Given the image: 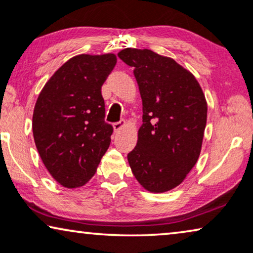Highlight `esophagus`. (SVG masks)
<instances>
[{"label":"esophagus","mask_w":253,"mask_h":253,"mask_svg":"<svg viewBox=\"0 0 253 253\" xmlns=\"http://www.w3.org/2000/svg\"><path fill=\"white\" fill-rule=\"evenodd\" d=\"M126 126V121H120V122H116V123H114L113 124V126H114V131H120L121 129H122V127Z\"/></svg>","instance_id":"1"}]
</instances>
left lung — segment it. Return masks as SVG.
<instances>
[{
  "mask_svg": "<svg viewBox=\"0 0 253 253\" xmlns=\"http://www.w3.org/2000/svg\"><path fill=\"white\" fill-rule=\"evenodd\" d=\"M119 57L133 67L143 100V124L127 154L137 181L151 192L181 184L198 160L207 105L199 83L170 57L126 48Z\"/></svg>",
  "mask_w": 253,
  "mask_h": 253,
  "instance_id": "left-lung-1",
  "label": "left lung"
}]
</instances>
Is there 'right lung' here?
I'll use <instances>...</instances> for the list:
<instances>
[{"label": "right lung", "mask_w": 253, "mask_h": 253, "mask_svg": "<svg viewBox=\"0 0 253 253\" xmlns=\"http://www.w3.org/2000/svg\"><path fill=\"white\" fill-rule=\"evenodd\" d=\"M116 64L114 54L78 55L55 72L37 100L33 137L41 160L65 188L84 185L108 150L101 86Z\"/></svg>", "instance_id": "right-lung-1"}]
</instances>
